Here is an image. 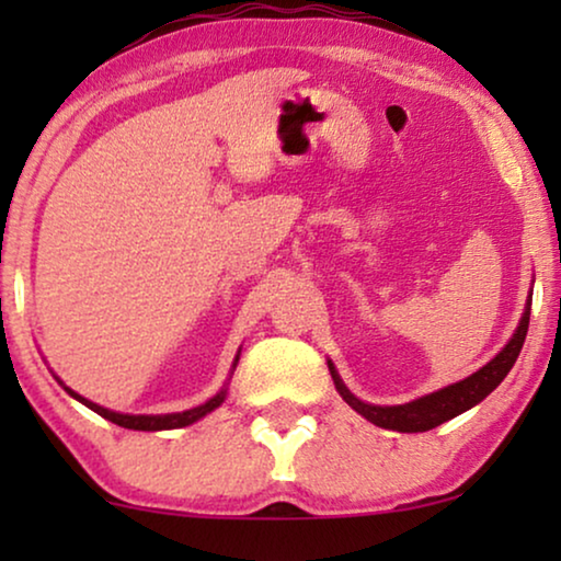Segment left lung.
Segmentation results:
<instances>
[{
  "instance_id": "1",
  "label": "left lung",
  "mask_w": 561,
  "mask_h": 561,
  "mask_svg": "<svg viewBox=\"0 0 561 561\" xmlns=\"http://www.w3.org/2000/svg\"><path fill=\"white\" fill-rule=\"evenodd\" d=\"M528 317H531V294L526 298L524 317H520L516 332H513L508 344H505V347L497 352L488 365H482L478 373L470 375V378L451 382V386H444L439 390H434V393H426L416 398V401H409L401 405H375V403L359 401V398L342 382L332 359H327V365H329V373H332L336 393H340L344 398V403L352 405L359 416L370 421V424L380 428H393V432H401V434L428 432V428L439 426L444 421L470 411L472 405H478L482 398H488L497 386H501L505 375L511 373L513 363L518 359L520 347H524V340L528 332Z\"/></svg>"
}]
</instances>
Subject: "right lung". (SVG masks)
<instances>
[{
	"label": "right lung",
	"instance_id": "1",
	"mask_svg": "<svg viewBox=\"0 0 561 561\" xmlns=\"http://www.w3.org/2000/svg\"><path fill=\"white\" fill-rule=\"evenodd\" d=\"M237 363H240V350H237V355H234L232 373H234ZM232 373H229V378H232ZM53 378H56V380L60 382V386H64V390H66L68 396L76 398V401L87 405V409L99 413V416H104L106 421H112V424L125 426V428H135V432H165V428H183V426L196 424L198 419H204L206 413H211L214 409H219V405L225 403L227 388H229V378H227L225 388H221L217 396H211L209 401L202 403V405H194V409H188V411H179V413H119V411L104 409V405H99V403H94V401H89V398L79 396V393H76V390L68 388L66 382L58 378V375H53Z\"/></svg>",
	"mask_w": 561,
	"mask_h": 561
}]
</instances>
